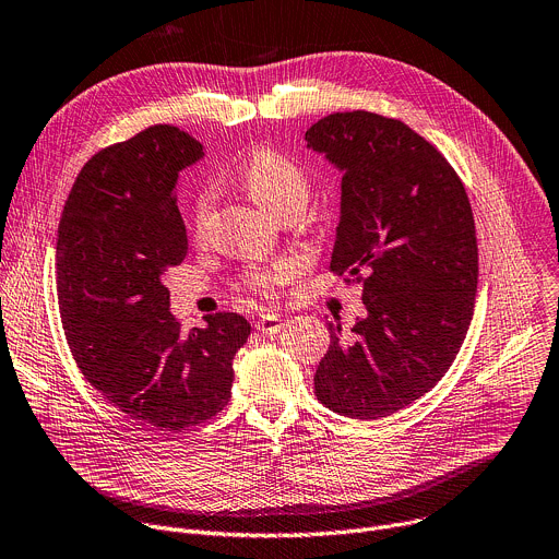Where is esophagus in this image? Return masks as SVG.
Wrapping results in <instances>:
<instances>
[{
	"label": "esophagus",
	"instance_id": "1",
	"mask_svg": "<svg viewBox=\"0 0 559 559\" xmlns=\"http://www.w3.org/2000/svg\"><path fill=\"white\" fill-rule=\"evenodd\" d=\"M283 317L281 314H260L255 321V330L263 334H276L283 330Z\"/></svg>",
	"mask_w": 559,
	"mask_h": 559
}]
</instances>
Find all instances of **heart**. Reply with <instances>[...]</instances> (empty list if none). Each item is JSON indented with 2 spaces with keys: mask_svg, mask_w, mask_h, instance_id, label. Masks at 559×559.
<instances>
[{
  "mask_svg": "<svg viewBox=\"0 0 559 559\" xmlns=\"http://www.w3.org/2000/svg\"><path fill=\"white\" fill-rule=\"evenodd\" d=\"M240 179L245 189L253 198L258 206H263L272 217L283 213L285 209H304L310 198V181L308 175L294 162L260 151L251 155L242 168ZM213 200V191L209 186H202L195 195L193 219L195 225H204ZM294 274L292 260H276L272 265H253L245 272V285L260 296H272L278 285H283Z\"/></svg>",
  "mask_w": 559,
  "mask_h": 559,
  "instance_id": "heart-1",
  "label": "heart"
}]
</instances>
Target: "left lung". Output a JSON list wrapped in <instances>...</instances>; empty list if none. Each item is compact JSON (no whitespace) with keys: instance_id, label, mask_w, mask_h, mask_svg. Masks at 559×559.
Instances as JSON below:
<instances>
[{"instance_id":"8db88e82","label":"left lung","mask_w":559,"mask_h":559,"mask_svg":"<svg viewBox=\"0 0 559 559\" xmlns=\"http://www.w3.org/2000/svg\"><path fill=\"white\" fill-rule=\"evenodd\" d=\"M306 141L344 175L330 270L364 276L366 308L350 334L328 323L314 393L334 414L378 420L431 391L465 340L478 278L469 200L448 159L397 119L337 111Z\"/></svg>"}]
</instances>
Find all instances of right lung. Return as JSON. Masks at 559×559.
I'll list each match as a JSON object with an SVG mask.
<instances>
[{"mask_svg": "<svg viewBox=\"0 0 559 559\" xmlns=\"http://www.w3.org/2000/svg\"><path fill=\"white\" fill-rule=\"evenodd\" d=\"M204 145L153 126L94 155L64 202L56 242L58 301L83 376L132 420L195 427L227 406L234 357L251 325L236 312L181 334L164 276L189 251L175 183Z\"/></svg>", "mask_w": 559, "mask_h": 559, "instance_id": "add662e5", "label": "right lung"}]
</instances>
